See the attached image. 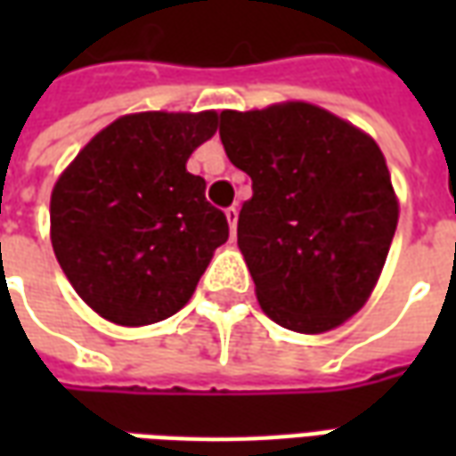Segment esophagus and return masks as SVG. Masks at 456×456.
I'll use <instances>...</instances> for the list:
<instances>
[{"label": "esophagus", "instance_id": "1", "mask_svg": "<svg viewBox=\"0 0 456 456\" xmlns=\"http://www.w3.org/2000/svg\"><path fill=\"white\" fill-rule=\"evenodd\" d=\"M224 217H227V222H229V232H232V237H234V234H237L239 209H237V208H229L227 212H224Z\"/></svg>", "mask_w": 456, "mask_h": 456}]
</instances>
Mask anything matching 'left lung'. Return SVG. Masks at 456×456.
I'll return each mask as SVG.
<instances>
[{
	"label": "left lung",
	"mask_w": 456,
	"mask_h": 456,
	"mask_svg": "<svg viewBox=\"0 0 456 456\" xmlns=\"http://www.w3.org/2000/svg\"><path fill=\"white\" fill-rule=\"evenodd\" d=\"M219 139L254 188L239 212L237 244L261 310L300 335L344 325L371 297L398 227L379 143L297 100L224 110Z\"/></svg>",
	"instance_id": "8db88e82"
}]
</instances>
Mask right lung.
<instances>
[{
  "mask_svg": "<svg viewBox=\"0 0 456 456\" xmlns=\"http://www.w3.org/2000/svg\"><path fill=\"white\" fill-rule=\"evenodd\" d=\"M219 114L134 112L85 143L51 192V244L87 305L121 327L175 315L229 237L188 173Z\"/></svg>",
  "mask_w": 456,
  "mask_h": 456,
  "instance_id": "add662e5",
  "label": "right lung"
}]
</instances>
